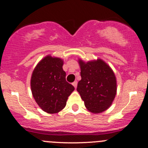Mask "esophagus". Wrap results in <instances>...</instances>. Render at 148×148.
Segmentation results:
<instances>
[{"label":"esophagus","instance_id":"1","mask_svg":"<svg viewBox=\"0 0 148 148\" xmlns=\"http://www.w3.org/2000/svg\"><path fill=\"white\" fill-rule=\"evenodd\" d=\"M77 84H78V83H77V81H76V82H74L72 83V85L74 86V87L75 88L77 87Z\"/></svg>","mask_w":148,"mask_h":148}]
</instances>
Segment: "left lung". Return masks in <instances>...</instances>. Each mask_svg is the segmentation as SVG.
I'll list each match as a JSON object with an SVG mask.
<instances>
[{
    "instance_id": "8db88e82",
    "label": "left lung",
    "mask_w": 148,
    "mask_h": 148,
    "mask_svg": "<svg viewBox=\"0 0 148 148\" xmlns=\"http://www.w3.org/2000/svg\"><path fill=\"white\" fill-rule=\"evenodd\" d=\"M82 79L77 91L86 108L93 114L101 113L111 106L116 94V79L110 66L101 59L85 62L79 59Z\"/></svg>"
}]
</instances>
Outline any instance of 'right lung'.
Listing matches in <instances>:
<instances>
[{"label":"right lung","mask_w":148,"mask_h":148,"mask_svg":"<svg viewBox=\"0 0 148 148\" xmlns=\"http://www.w3.org/2000/svg\"><path fill=\"white\" fill-rule=\"evenodd\" d=\"M62 59L47 56L37 64L31 78V89L36 102L48 114L60 112L74 87L66 81Z\"/></svg>","instance_id":"right-lung-1"}]
</instances>
